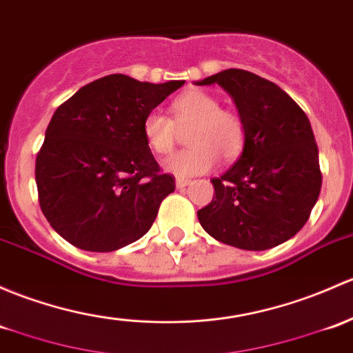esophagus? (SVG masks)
Returning <instances> with one entry per match:
<instances>
[{"label": "esophagus", "mask_w": 353, "mask_h": 353, "mask_svg": "<svg viewBox=\"0 0 353 353\" xmlns=\"http://www.w3.org/2000/svg\"><path fill=\"white\" fill-rule=\"evenodd\" d=\"M176 186L177 188H186V186H189V179H184V177H177V179H176Z\"/></svg>", "instance_id": "obj_1"}]
</instances>
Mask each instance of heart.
<instances>
[{"label":"heart","mask_w":353,"mask_h":353,"mask_svg":"<svg viewBox=\"0 0 353 353\" xmlns=\"http://www.w3.org/2000/svg\"><path fill=\"white\" fill-rule=\"evenodd\" d=\"M170 118L150 111L142 123L145 145L154 154L167 155L177 142V128H189L191 147L165 159V172L177 177H192L216 167L218 159L232 162L242 154L245 123L236 111L221 108L218 98L199 89L177 96L169 106Z\"/></svg>","instance_id":"obj_1"}]
</instances>
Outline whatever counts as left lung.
<instances>
[{
    "instance_id": "left-lung-1",
    "label": "left lung",
    "mask_w": 353,
    "mask_h": 353,
    "mask_svg": "<svg viewBox=\"0 0 353 353\" xmlns=\"http://www.w3.org/2000/svg\"><path fill=\"white\" fill-rule=\"evenodd\" d=\"M214 83L233 98L247 135L239 161L211 179L214 196L199 223L218 242L267 250L303 228L320 196L313 130L298 103L257 74L226 69L196 84Z\"/></svg>"
}]
</instances>
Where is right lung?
<instances>
[{
    "instance_id": "add662e5",
    "label": "right lung",
    "mask_w": 353,
    "mask_h": 353,
    "mask_svg": "<svg viewBox=\"0 0 353 353\" xmlns=\"http://www.w3.org/2000/svg\"><path fill=\"white\" fill-rule=\"evenodd\" d=\"M184 81L96 79L55 110L35 161L39 203L52 228L89 252H113L150 230L172 174L145 145L143 118Z\"/></svg>"
}]
</instances>
